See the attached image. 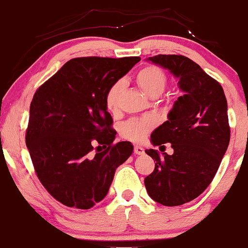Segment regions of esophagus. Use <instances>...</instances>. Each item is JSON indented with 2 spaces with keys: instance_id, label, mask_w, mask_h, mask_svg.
<instances>
[{
  "instance_id": "esophagus-1",
  "label": "esophagus",
  "mask_w": 248,
  "mask_h": 248,
  "mask_svg": "<svg viewBox=\"0 0 248 248\" xmlns=\"http://www.w3.org/2000/svg\"><path fill=\"white\" fill-rule=\"evenodd\" d=\"M134 154H136V155H142V154H144V149L140 146H135L134 147Z\"/></svg>"
}]
</instances>
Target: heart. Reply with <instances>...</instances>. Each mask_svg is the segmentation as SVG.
Returning a JSON list of instances; mask_svg holds the SVG:
<instances>
[{"mask_svg":"<svg viewBox=\"0 0 248 248\" xmlns=\"http://www.w3.org/2000/svg\"><path fill=\"white\" fill-rule=\"evenodd\" d=\"M136 82L143 92L150 98H157L162 94L167 86V76L160 67L149 65L136 73ZM122 82L115 81L110 85L105 94V104L109 112H116L120 104V94ZM154 126L150 118H133L122 124L120 133L127 140L133 142H142L147 138Z\"/></svg>","mask_w":248,"mask_h":248,"instance_id":"heart-1","label":"heart"}]
</instances>
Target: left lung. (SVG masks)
I'll return each instance as SVG.
<instances>
[{"label": "left lung", "mask_w": 248, "mask_h": 248, "mask_svg": "<svg viewBox=\"0 0 248 248\" xmlns=\"http://www.w3.org/2000/svg\"><path fill=\"white\" fill-rule=\"evenodd\" d=\"M148 61L169 70L184 92L150 136L154 146L170 142L173 154L146 150L156 161L144 178L148 195L162 205L177 206L197 198L220 166L231 135L227 101L221 85L187 57L157 55Z\"/></svg>", "instance_id": "8db88e82"}]
</instances>
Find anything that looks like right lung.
<instances>
[{
	"instance_id": "add662e5",
	"label": "right lung",
	"mask_w": 248,
	"mask_h": 248,
	"mask_svg": "<svg viewBox=\"0 0 248 248\" xmlns=\"http://www.w3.org/2000/svg\"><path fill=\"white\" fill-rule=\"evenodd\" d=\"M140 57H81L65 62L36 91L25 143L43 186L64 205L87 210L106 197L133 144L116 132L105 94ZM95 143L106 147L95 155Z\"/></svg>"
}]
</instances>
